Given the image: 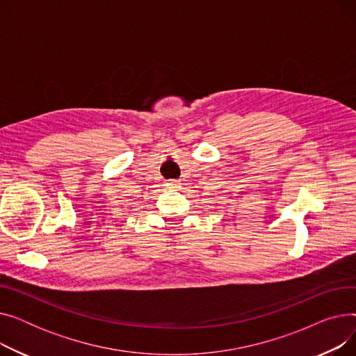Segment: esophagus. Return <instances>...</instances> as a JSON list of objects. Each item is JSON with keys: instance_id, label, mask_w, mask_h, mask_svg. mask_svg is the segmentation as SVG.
I'll list each match as a JSON object with an SVG mask.
<instances>
[{"instance_id": "34e87169", "label": "esophagus", "mask_w": 356, "mask_h": 356, "mask_svg": "<svg viewBox=\"0 0 356 356\" xmlns=\"http://www.w3.org/2000/svg\"><path fill=\"white\" fill-rule=\"evenodd\" d=\"M180 181L179 180H175V179H172V180H167V186L168 188H175V189H177V188H180Z\"/></svg>"}]
</instances>
